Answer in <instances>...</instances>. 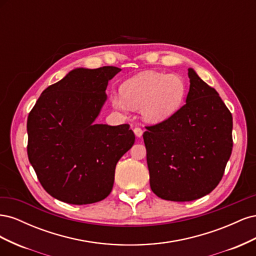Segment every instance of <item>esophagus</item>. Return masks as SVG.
Returning <instances> with one entry per match:
<instances>
[{"instance_id": "esophagus-1", "label": "esophagus", "mask_w": 256, "mask_h": 256, "mask_svg": "<svg viewBox=\"0 0 256 256\" xmlns=\"http://www.w3.org/2000/svg\"><path fill=\"white\" fill-rule=\"evenodd\" d=\"M134 134H136L138 138H141V136H142V134H143V130H142L140 127H138V126L134 127Z\"/></svg>"}]
</instances>
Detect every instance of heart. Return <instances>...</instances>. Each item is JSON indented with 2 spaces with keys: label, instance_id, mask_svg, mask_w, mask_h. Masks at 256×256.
Returning <instances> with one entry per match:
<instances>
[{
  "label": "heart",
  "instance_id": "b5f03b06",
  "mask_svg": "<svg viewBox=\"0 0 256 256\" xmlns=\"http://www.w3.org/2000/svg\"><path fill=\"white\" fill-rule=\"evenodd\" d=\"M184 96L186 84L180 76L146 72L124 83L122 95H112L111 102L118 110L127 106L142 109L147 122H159L180 109Z\"/></svg>",
  "mask_w": 256,
  "mask_h": 256
}]
</instances>
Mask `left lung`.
<instances>
[{
  "mask_svg": "<svg viewBox=\"0 0 256 256\" xmlns=\"http://www.w3.org/2000/svg\"><path fill=\"white\" fill-rule=\"evenodd\" d=\"M186 104L143 134L150 184L157 196L189 202L222 180L233 148V116L216 90L188 69Z\"/></svg>",
  "mask_w": 256,
  "mask_h": 256,
  "instance_id": "obj_1",
  "label": "left lung"
}]
</instances>
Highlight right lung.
<instances>
[{
	"instance_id": "obj_1",
	"label": "right lung",
	"mask_w": 256,
	"mask_h": 256,
	"mask_svg": "<svg viewBox=\"0 0 256 256\" xmlns=\"http://www.w3.org/2000/svg\"><path fill=\"white\" fill-rule=\"evenodd\" d=\"M118 67L78 68L46 88L28 118V157L50 196L74 205L110 194L115 166L134 145L128 124H96Z\"/></svg>"
}]
</instances>
